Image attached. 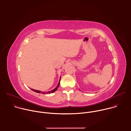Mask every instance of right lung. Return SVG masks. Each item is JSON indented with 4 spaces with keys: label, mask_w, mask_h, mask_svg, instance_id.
I'll use <instances>...</instances> for the list:
<instances>
[{
    "label": "right lung",
    "mask_w": 131,
    "mask_h": 131,
    "mask_svg": "<svg viewBox=\"0 0 131 131\" xmlns=\"http://www.w3.org/2000/svg\"><path fill=\"white\" fill-rule=\"evenodd\" d=\"M61 78L60 77V81H59V83H58V85L57 86V87H56L54 89H53V90H52V91H49V92H41L40 91H38V90H34V89H31L32 91H34V92H36V93H41V94H50V93H53V92H54L55 91H57V89H58V88H59V85H60V80H61Z\"/></svg>",
    "instance_id": "right-lung-1"
}]
</instances>
